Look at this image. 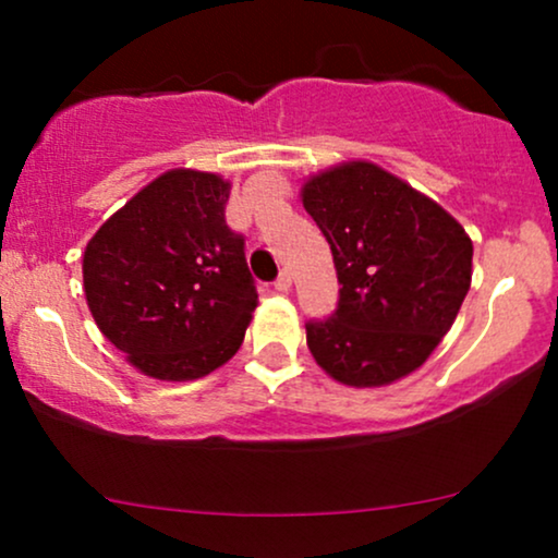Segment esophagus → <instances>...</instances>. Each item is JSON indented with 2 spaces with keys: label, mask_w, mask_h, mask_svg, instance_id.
Segmentation results:
<instances>
[{
  "label": "esophagus",
  "mask_w": 558,
  "mask_h": 558,
  "mask_svg": "<svg viewBox=\"0 0 558 558\" xmlns=\"http://www.w3.org/2000/svg\"><path fill=\"white\" fill-rule=\"evenodd\" d=\"M291 286H293V275L288 272V270L280 272V275H278V280H275V291H280V293L291 291Z\"/></svg>",
  "instance_id": "1"
}]
</instances>
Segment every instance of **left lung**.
<instances>
[{
	"instance_id": "left-lung-1",
	"label": "left lung",
	"mask_w": 558,
	"mask_h": 558,
	"mask_svg": "<svg viewBox=\"0 0 558 558\" xmlns=\"http://www.w3.org/2000/svg\"><path fill=\"white\" fill-rule=\"evenodd\" d=\"M301 202L330 243L341 283L336 312L306 323L315 362L354 388L414 373L470 291V235L433 198L362 159L312 175Z\"/></svg>"
}]
</instances>
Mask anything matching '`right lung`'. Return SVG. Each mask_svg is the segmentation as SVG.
<instances>
[{"label": "right lung", "instance_id": "add662e5", "mask_svg": "<svg viewBox=\"0 0 558 558\" xmlns=\"http://www.w3.org/2000/svg\"><path fill=\"white\" fill-rule=\"evenodd\" d=\"M230 183L170 170L141 189L83 252L88 310L128 362L196 380L241 349L257 310L243 235L226 222Z\"/></svg>", "mask_w": 558, "mask_h": 558}]
</instances>
